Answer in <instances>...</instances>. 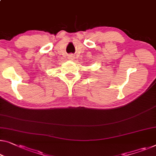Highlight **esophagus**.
<instances>
[{
  "label": "esophagus",
  "instance_id": "obj_1",
  "mask_svg": "<svg viewBox=\"0 0 156 156\" xmlns=\"http://www.w3.org/2000/svg\"><path fill=\"white\" fill-rule=\"evenodd\" d=\"M69 59H71V60H74V55H69Z\"/></svg>",
  "mask_w": 156,
  "mask_h": 156
}]
</instances>
